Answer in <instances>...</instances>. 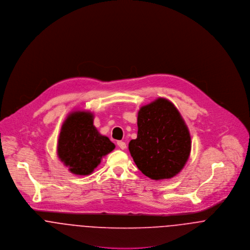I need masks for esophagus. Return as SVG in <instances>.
I'll list each match as a JSON object with an SVG mask.
<instances>
[{
  "label": "esophagus",
  "mask_w": 250,
  "mask_h": 250,
  "mask_svg": "<svg viewBox=\"0 0 250 250\" xmlns=\"http://www.w3.org/2000/svg\"><path fill=\"white\" fill-rule=\"evenodd\" d=\"M117 145L119 146V147H120L121 149H125V148L126 147V144H125V142H123V141H118V142H117Z\"/></svg>",
  "instance_id": "34e87169"
}]
</instances>
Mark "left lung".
Here are the masks:
<instances>
[{
	"label": "left lung",
	"instance_id": "1",
	"mask_svg": "<svg viewBox=\"0 0 250 250\" xmlns=\"http://www.w3.org/2000/svg\"><path fill=\"white\" fill-rule=\"evenodd\" d=\"M137 121V138L128 148L139 169L154 180L177 174L191 151L190 133L178 110L160 98L143 106Z\"/></svg>",
	"mask_w": 250,
	"mask_h": 250
}]
</instances>
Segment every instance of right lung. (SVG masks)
I'll use <instances>...</instances> for the list:
<instances>
[{"label":"right lung","mask_w":250,"mask_h":250,"mask_svg":"<svg viewBox=\"0 0 250 250\" xmlns=\"http://www.w3.org/2000/svg\"><path fill=\"white\" fill-rule=\"evenodd\" d=\"M114 148L111 141L101 135L93 125V115L77 111L69 115L62 125L57 152L70 171L87 175L101 163L102 157Z\"/></svg>","instance_id":"obj_1"}]
</instances>
